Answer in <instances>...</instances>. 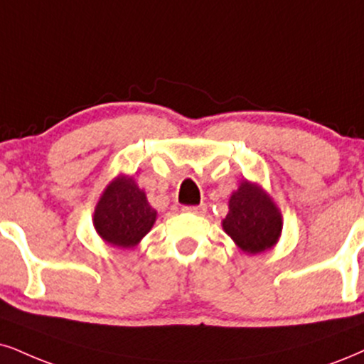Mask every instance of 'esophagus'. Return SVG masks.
I'll return each mask as SVG.
<instances>
[{
  "label": "esophagus",
  "instance_id": "1",
  "mask_svg": "<svg viewBox=\"0 0 364 364\" xmlns=\"http://www.w3.org/2000/svg\"><path fill=\"white\" fill-rule=\"evenodd\" d=\"M182 210H183V213H192V214H205V210H208V205H205V204L183 205Z\"/></svg>",
  "mask_w": 364,
  "mask_h": 364
}]
</instances>
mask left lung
Returning a JSON list of instances; mask_svg holds the SVG:
<instances>
[{"instance_id":"1","label":"left lung","mask_w":364,"mask_h":364,"mask_svg":"<svg viewBox=\"0 0 364 364\" xmlns=\"http://www.w3.org/2000/svg\"><path fill=\"white\" fill-rule=\"evenodd\" d=\"M282 213L258 183L243 181L230 197V213L223 230L237 248L257 255L273 248L282 235Z\"/></svg>"}]
</instances>
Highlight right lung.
Here are the masks:
<instances>
[{
    "label": "right lung",
    "mask_w": 364,
    "mask_h": 364,
    "mask_svg": "<svg viewBox=\"0 0 364 364\" xmlns=\"http://www.w3.org/2000/svg\"><path fill=\"white\" fill-rule=\"evenodd\" d=\"M156 221V210L133 177L119 175L102 192L94 209V228L107 245L133 248Z\"/></svg>",
    "instance_id": "1"
}]
</instances>
